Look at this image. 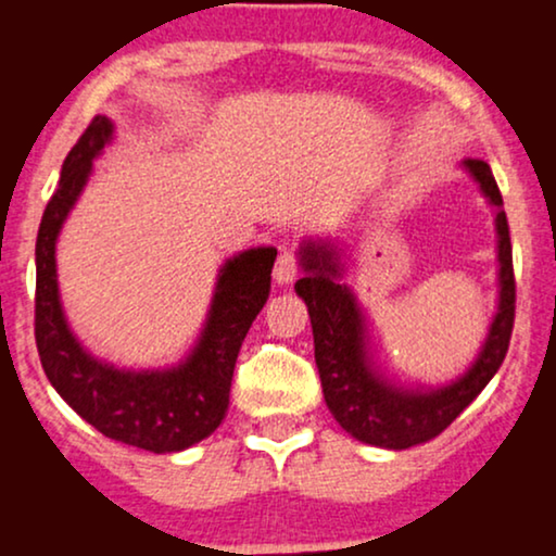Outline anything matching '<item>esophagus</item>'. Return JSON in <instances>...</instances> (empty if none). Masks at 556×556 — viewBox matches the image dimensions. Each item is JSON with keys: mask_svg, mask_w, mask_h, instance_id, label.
<instances>
[{"mask_svg": "<svg viewBox=\"0 0 556 556\" xmlns=\"http://www.w3.org/2000/svg\"><path fill=\"white\" fill-rule=\"evenodd\" d=\"M298 269H300V264H298L295 251H290V248H285V251L279 253L277 266H274V279H277L279 285H290L292 279H295Z\"/></svg>", "mask_w": 556, "mask_h": 556, "instance_id": "esophagus-1", "label": "esophagus"}]
</instances>
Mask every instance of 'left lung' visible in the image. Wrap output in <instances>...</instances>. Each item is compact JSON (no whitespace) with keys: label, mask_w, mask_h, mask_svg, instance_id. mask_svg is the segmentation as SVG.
<instances>
[{"label":"left lung","mask_w":556,"mask_h":556,"mask_svg":"<svg viewBox=\"0 0 556 556\" xmlns=\"http://www.w3.org/2000/svg\"><path fill=\"white\" fill-rule=\"evenodd\" d=\"M465 167L476 177L486 198L500 208V314L491 324L486 344L468 374L455 384L433 392H405L387 384L371 371L363 344V318L348 287L337 282L340 264L327 245L303 248L305 277L295 282V292L305 300L314 327L316 366L321 376L324 400L331 416L344 431L361 442L387 450H407L439 437L465 407L473 402L491 376L500 371L507 355L515 324V269L509 242L507 214L502 212V193L483 159H465Z\"/></svg>","instance_id":"8db88e82"}]
</instances>
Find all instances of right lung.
<instances>
[{
	"mask_svg": "<svg viewBox=\"0 0 556 556\" xmlns=\"http://www.w3.org/2000/svg\"><path fill=\"white\" fill-rule=\"evenodd\" d=\"M112 138V123L93 117L62 164L36 240V348L60 397L104 437L138 450L180 452L206 439L225 418L235 361L253 318L271 290L274 248L229 258L216 282L201 342L169 371H119L91 358L70 334L56 295L54 242L62 222L91 175L93 156Z\"/></svg>",
	"mask_w": 556,
	"mask_h": 556,
	"instance_id": "1",
	"label": "right lung"
}]
</instances>
